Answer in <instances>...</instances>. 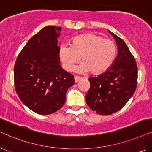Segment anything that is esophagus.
<instances>
[{
  "mask_svg": "<svg viewBox=\"0 0 152 152\" xmlns=\"http://www.w3.org/2000/svg\"><path fill=\"white\" fill-rule=\"evenodd\" d=\"M74 78H75V82H77L78 81H80L83 79V77H80V76H75Z\"/></svg>",
  "mask_w": 152,
  "mask_h": 152,
  "instance_id": "esophagus-1",
  "label": "esophagus"
}]
</instances>
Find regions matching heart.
I'll list each match as a JSON object with an SVG mask.
<instances>
[{
    "label": "heart",
    "mask_w": 152,
    "mask_h": 152,
    "mask_svg": "<svg viewBox=\"0 0 152 152\" xmlns=\"http://www.w3.org/2000/svg\"><path fill=\"white\" fill-rule=\"evenodd\" d=\"M115 55V43L95 34L75 37L71 44H62L59 49V59L66 70L71 71L81 57L82 62L77 68V71H91L93 74L106 71L111 66Z\"/></svg>",
    "instance_id": "obj_1"
}]
</instances>
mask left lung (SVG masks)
<instances>
[{"instance_id": "obj_1", "label": "left lung", "mask_w": 152, "mask_h": 152, "mask_svg": "<svg viewBox=\"0 0 152 152\" xmlns=\"http://www.w3.org/2000/svg\"><path fill=\"white\" fill-rule=\"evenodd\" d=\"M118 45V56L107 71L89 78L91 86L86 93L87 104L100 115L115 113L127 103L136 91L138 68L135 58L124 41L113 32Z\"/></svg>"}]
</instances>
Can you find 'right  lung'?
I'll return each mask as SVG.
<instances>
[{
  "instance_id": "1",
  "label": "right lung",
  "mask_w": 152,
  "mask_h": 152,
  "mask_svg": "<svg viewBox=\"0 0 152 152\" xmlns=\"http://www.w3.org/2000/svg\"><path fill=\"white\" fill-rule=\"evenodd\" d=\"M61 27L45 26L28 41L16 60L14 86L22 102L40 115L63 107L73 75L62 69L57 37Z\"/></svg>"
}]
</instances>
